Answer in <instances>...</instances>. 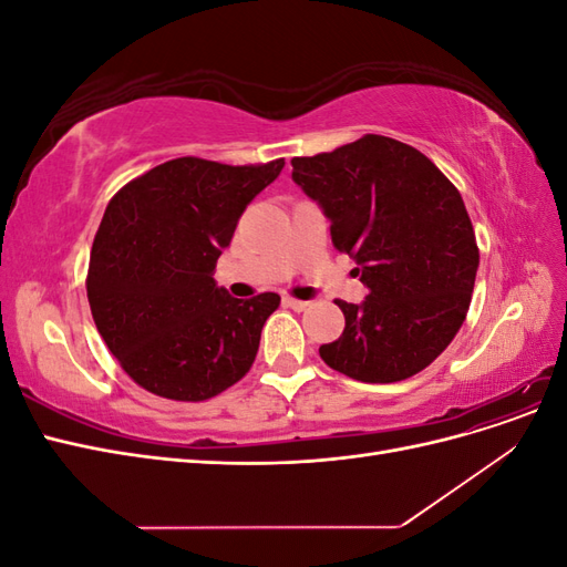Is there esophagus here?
<instances>
[{
    "instance_id": "esophagus-1",
    "label": "esophagus",
    "mask_w": 567,
    "mask_h": 567,
    "mask_svg": "<svg viewBox=\"0 0 567 567\" xmlns=\"http://www.w3.org/2000/svg\"><path fill=\"white\" fill-rule=\"evenodd\" d=\"M284 305H288L290 310H296V312H302V310H307V307H310V302H307V300H298V298H290V296L284 298Z\"/></svg>"
}]
</instances>
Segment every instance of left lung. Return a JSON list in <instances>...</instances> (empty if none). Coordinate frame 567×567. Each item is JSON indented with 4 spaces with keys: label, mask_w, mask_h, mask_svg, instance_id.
I'll use <instances>...</instances> for the list:
<instances>
[{
    "label": "left lung",
    "mask_w": 567,
    "mask_h": 567,
    "mask_svg": "<svg viewBox=\"0 0 567 567\" xmlns=\"http://www.w3.org/2000/svg\"><path fill=\"white\" fill-rule=\"evenodd\" d=\"M290 165L369 288L362 305L336 300L346 331L321 359L362 383L411 379L450 346L471 305L480 250L458 188L421 151L381 134Z\"/></svg>",
    "instance_id": "left-lung-1"
}]
</instances>
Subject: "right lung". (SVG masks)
Returning <instances> with one entry per match:
<instances>
[{"instance_id":"add662e5","label":"right lung","mask_w":567,"mask_h":567,"mask_svg":"<svg viewBox=\"0 0 567 567\" xmlns=\"http://www.w3.org/2000/svg\"><path fill=\"white\" fill-rule=\"evenodd\" d=\"M284 158L221 165L175 158L111 198L94 236L87 298L120 367L165 400L203 402L250 371L277 293L231 298L213 279L246 205Z\"/></svg>"}]
</instances>
